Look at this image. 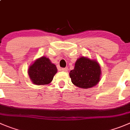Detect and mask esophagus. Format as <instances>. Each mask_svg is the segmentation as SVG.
<instances>
[{
    "label": "esophagus",
    "mask_w": 130,
    "mask_h": 130,
    "mask_svg": "<svg viewBox=\"0 0 130 130\" xmlns=\"http://www.w3.org/2000/svg\"><path fill=\"white\" fill-rule=\"evenodd\" d=\"M62 71H64V72H67L68 71V68L67 67H65V68H61V69Z\"/></svg>",
    "instance_id": "obj_1"
}]
</instances>
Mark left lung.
Returning <instances> with one entry per match:
<instances>
[{"instance_id":"left-lung-1","label":"left lung","mask_w":130,"mask_h":130,"mask_svg":"<svg viewBox=\"0 0 130 130\" xmlns=\"http://www.w3.org/2000/svg\"><path fill=\"white\" fill-rule=\"evenodd\" d=\"M101 74V67L96 61L81 57L77 59L74 69L69 74L74 85L79 88H88L99 83Z\"/></svg>"}]
</instances>
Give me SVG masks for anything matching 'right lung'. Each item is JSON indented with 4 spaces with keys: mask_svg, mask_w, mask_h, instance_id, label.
<instances>
[{
    "mask_svg": "<svg viewBox=\"0 0 130 130\" xmlns=\"http://www.w3.org/2000/svg\"><path fill=\"white\" fill-rule=\"evenodd\" d=\"M56 72V65L52 63L48 58L44 56L36 59L28 70L31 81L37 85L50 83Z\"/></svg>",
    "mask_w": 130,
    "mask_h": 130,
    "instance_id": "add662e5",
    "label": "right lung"
}]
</instances>
